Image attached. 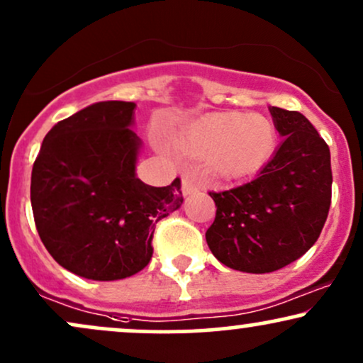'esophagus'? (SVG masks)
Here are the masks:
<instances>
[{
  "instance_id": "34e87169",
  "label": "esophagus",
  "mask_w": 363,
  "mask_h": 363,
  "mask_svg": "<svg viewBox=\"0 0 363 363\" xmlns=\"http://www.w3.org/2000/svg\"><path fill=\"white\" fill-rule=\"evenodd\" d=\"M198 189H199L198 182H196L193 177H184V179H182V194L189 196V194L196 193V191H198Z\"/></svg>"
}]
</instances>
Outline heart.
<instances>
[{"label":"heart","instance_id":"obj_1","mask_svg":"<svg viewBox=\"0 0 363 363\" xmlns=\"http://www.w3.org/2000/svg\"><path fill=\"white\" fill-rule=\"evenodd\" d=\"M172 143L187 157L204 159L213 177L237 181L257 174L272 159L277 130L260 113H211L181 126Z\"/></svg>","mask_w":363,"mask_h":363}]
</instances>
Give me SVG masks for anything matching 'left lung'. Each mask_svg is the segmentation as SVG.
Returning a JSON list of instances; mask_svg holds the SVG:
<instances>
[{
  "instance_id": "obj_1",
  "label": "left lung",
  "mask_w": 363,
  "mask_h": 363,
  "mask_svg": "<svg viewBox=\"0 0 363 363\" xmlns=\"http://www.w3.org/2000/svg\"><path fill=\"white\" fill-rule=\"evenodd\" d=\"M284 142L247 184L209 193L216 216L209 250L240 272H274L314 245L331 204L330 148L299 111L270 108Z\"/></svg>"
}]
</instances>
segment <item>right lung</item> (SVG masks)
<instances>
[{
	"label": "right lung",
	"mask_w": 363,
	"mask_h": 363,
	"mask_svg": "<svg viewBox=\"0 0 363 363\" xmlns=\"http://www.w3.org/2000/svg\"><path fill=\"white\" fill-rule=\"evenodd\" d=\"M135 103L103 101L52 126L32 169L33 220L54 260L76 276L116 281L152 259L155 225L182 204L181 179L135 176Z\"/></svg>",
	"instance_id": "add662e5"
}]
</instances>
